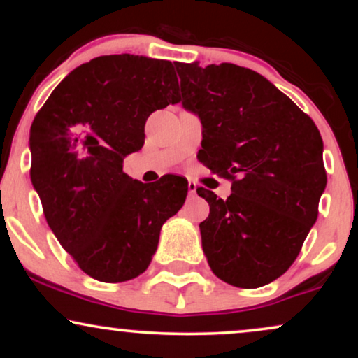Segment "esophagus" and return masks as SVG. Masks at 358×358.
Listing matches in <instances>:
<instances>
[{
  "label": "esophagus",
  "mask_w": 358,
  "mask_h": 358,
  "mask_svg": "<svg viewBox=\"0 0 358 358\" xmlns=\"http://www.w3.org/2000/svg\"><path fill=\"white\" fill-rule=\"evenodd\" d=\"M187 187H189V195H190V197H194V195L197 194V184H195V182H189Z\"/></svg>",
  "instance_id": "esophagus-1"
}]
</instances>
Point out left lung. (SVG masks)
<instances>
[{
	"label": "left lung",
	"instance_id": "1",
	"mask_svg": "<svg viewBox=\"0 0 358 358\" xmlns=\"http://www.w3.org/2000/svg\"><path fill=\"white\" fill-rule=\"evenodd\" d=\"M182 106L202 120V158L231 180L227 200L203 187L200 223L208 266L239 288L285 273L317 218L326 187L320 130L290 97L259 73L233 63H176Z\"/></svg>",
	"mask_w": 358,
	"mask_h": 358
}]
</instances>
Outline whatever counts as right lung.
Returning <instances> with one entry per match:
<instances>
[{
  "label": "right lung",
  "mask_w": 358,
  "mask_h": 358,
  "mask_svg": "<svg viewBox=\"0 0 358 358\" xmlns=\"http://www.w3.org/2000/svg\"><path fill=\"white\" fill-rule=\"evenodd\" d=\"M171 62L104 55L73 70L31 127V180L62 248L87 275L127 282L148 268L163 223L180 210L187 180L153 185L124 173L145 143L151 112L178 104Z\"/></svg>",
  "instance_id": "1"
}]
</instances>
